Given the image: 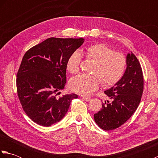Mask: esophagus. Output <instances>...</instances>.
Returning <instances> with one entry per match:
<instances>
[{
	"label": "esophagus",
	"instance_id": "1",
	"mask_svg": "<svg viewBox=\"0 0 158 158\" xmlns=\"http://www.w3.org/2000/svg\"><path fill=\"white\" fill-rule=\"evenodd\" d=\"M82 98H83V100H84L86 102H88L90 100H91V98H90V97H86V96H82Z\"/></svg>",
	"mask_w": 158,
	"mask_h": 158
}]
</instances>
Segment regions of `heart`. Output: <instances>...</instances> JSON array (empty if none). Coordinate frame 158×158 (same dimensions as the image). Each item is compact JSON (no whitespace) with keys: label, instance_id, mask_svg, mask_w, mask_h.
Here are the masks:
<instances>
[{"label":"heart","instance_id":"b5f03b06","mask_svg":"<svg viewBox=\"0 0 158 158\" xmlns=\"http://www.w3.org/2000/svg\"><path fill=\"white\" fill-rule=\"evenodd\" d=\"M80 53L96 63L93 71L95 75H79L73 77L70 81V88L73 92L88 95L98 89L102 81L104 85L112 86L123 76L127 66L126 56L121 53L114 52L106 45H93L81 49ZM80 53L75 52L69 57L66 69L70 73L77 74L79 71L81 60Z\"/></svg>","mask_w":158,"mask_h":158}]
</instances>
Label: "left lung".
<instances>
[{"mask_svg": "<svg viewBox=\"0 0 158 158\" xmlns=\"http://www.w3.org/2000/svg\"><path fill=\"white\" fill-rule=\"evenodd\" d=\"M126 60L122 78L105 92L109 100H105L102 109L94 115L102 130H111L123 125L136 111L141 100L144 83L141 66L132 52L127 54Z\"/></svg>", "mask_w": 158, "mask_h": 158, "instance_id": "left-lung-1", "label": "left lung"}]
</instances>
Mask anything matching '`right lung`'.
Listing matches in <instances>:
<instances>
[{
	"instance_id": "right-lung-1",
	"label": "right lung",
	"mask_w": 158,
	"mask_h": 158,
	"mask_svg": "<svg viewBox=\"0 0 158 158\" xmlns=\"http://www.w3.org/2000/svg\"><path fill=\"white\" fill-rule=\"evenodd\" d=\"M84 39L49 38L28 50L17 74V91L22 108L40 126L49 127L65 116L75 94L56 96L66 83L69 57Z\"/></svg>"
}]
</instances>
